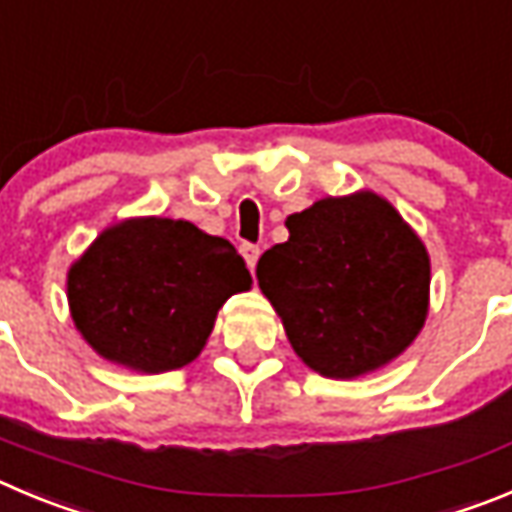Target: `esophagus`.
<instances>
[{"label":"esophagus","instance_id":"1","mask_svg":"<svg viewBox=\"0 0 512 512\" xmlns=\"http://www.w3.org/2000/svg\"><path fill=\"white\" fill-rule=\"evenodd\" d=\"M240 252H242V257H245V262H247V267H250V270H255V265H257V260H260V247L257 245H250V242H245V245L240 247Z\"/></svg>","mask_w":512,"mask_h":512}]
</instances>
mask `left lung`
Here are the masks:
<instances>
[{
    "mask_svg": "<svg viewBox=\"0 0 512 512\" xmlns=\"http://www.w3.org/2000/svg\"><path fill=\"white\" fill-rule=\"evenodd\" d=\"M290 237L257 283L303 364L356 379L412 346L429 310L427 247L374 191L318 199L285 219Z\"/></svg>",
    "mask_w": 512,
    "mask_h": 512,
    "instance_id": "8db88e82",
    "label": "left lung"
}]
</instances>
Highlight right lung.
I'll return each mask as SVG.
<instances>
[{"mask_svg":"<svg viewBox=\"0 0 512 512\" xmlns=\"http://www.w3.org/2000/svg\"><path fill=\"white\" fill-rule=\"evenodd\" d=\"M245 260L184 219L133 217L103 229L70 265L75 328L100 356L164 374L202 353L219 308L250 290Z\"/></svg>","mask_w":512,"mask_h":512,"instance_id":"right-lung-1","label":"right lung"}]
</instances>
